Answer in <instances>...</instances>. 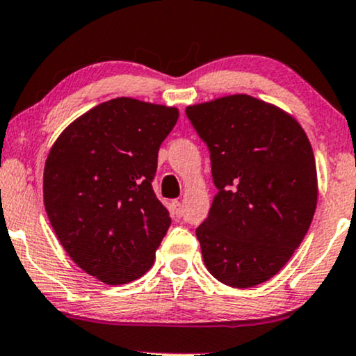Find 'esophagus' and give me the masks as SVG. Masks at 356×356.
<instances>
[{"label":"esophagus","instance_id":"obj_1","mask_svg":"<svg viewBox=\"0 0 356 356\" xmlns=\"http://www.w3.org/2000/svg\"><path fill=\"white\" fill-rule=\"evenodd\" d=\"M171 209H173V214H175V218H177V219L183 216V206H181V203H179V201H173V203H171Z\"/></svg>","mask_w":356,"mask_h":356}]
</instances>
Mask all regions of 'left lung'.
Masks as SVG:
<instances>
[{"label":"left lung","mask_w":356,"mask_h":356,"mask_svg":"<svg viewBox=\"0 0 356 356\" xmlns=\"http://www.w3.org/2000/svg\"><path fill=\"white\" fill-rule=\"evenodd\" d=\"M209 150L214 195L196 227L204 266L248 289L274 277L299 248L317 206V168L305 131L280 108L229 95L186 108Z\"/></svg>","instance_id":"left-lung-1"}]
</instances>
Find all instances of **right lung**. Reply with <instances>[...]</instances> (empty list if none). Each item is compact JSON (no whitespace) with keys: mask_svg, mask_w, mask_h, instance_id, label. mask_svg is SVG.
I'll use <instances>...</instances> for the list:
<instances>
[{"mask_svg":"<svg viewBox=\"0 0 356 356\" xmlns=\"http://www.w3.org/2000/svg\"><path fill=\"white\" fill-rule=\"evenodd\" d=\"M178 111L118 97L65 129L44 166V206L65 252L108 285L153 266L171 225L153 191L158 150Z\"/></svg>","mask_w":356,"mask_h":356,"instance_id":"obj_1","label":"right lung"}]
</instances>
